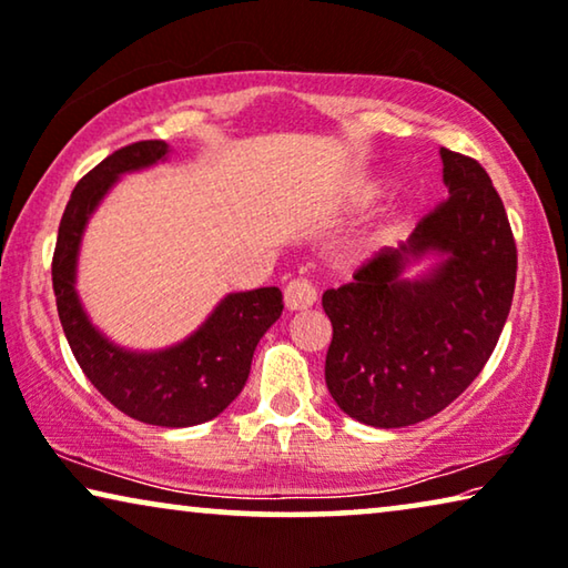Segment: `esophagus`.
<instances>
[{"label":"esophagus","instance_id":"esophagus-1","mask_svg":"<svg viewBox=\"0 0 568 568\" xmlns=\"http://www.w3.org/2000/svg\"><path fill=\"white\" fill-rule=\"evenodd\" d=\"M317 302V290L312 286L307 278H294V282L286 284L284 290V304L290 312L307 310Z\"/></svg>","mask_w":568,"mask_h":568}]
</instances>
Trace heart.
I'll use <instances>...</instances> for the list:
<instances>
[{"label":"heart","mask_w":568,"mask_h":568,"mask_svg":"<svg viewBox=\"0 0 568 568\" xmlns=\"http://www.w3.org/2000/svg\"><path fill=\"white\" fill-rule=\"evenodd\" d=\"M379 194H382V186L379 184H368L361 196H364V200H376V196H379Z\"/></svg>","instance_id":"1"}]
</instances>
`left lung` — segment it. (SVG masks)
Segmentation results:
<instances>
[{"instance_id":"obj_1","label":"left lung","mask_w":568,"mask_h":568,"mask_svg":"<svg viewBox=\"0 0 568 568\" xmlns=\"http://www.w3.org/2000/svg\"><path fill=\"white\" fill-rule=\"evenodd\" d=\"M440 161L448 200L323 294L327 392L372 427L446 409L489 361L513 304L517 248L497 189L474 159L440 148Z\"/></svg>"}]
</instances>
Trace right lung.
Wrapping results in <instances>:
<instances>
[{
  "mask_svg": "<svg viewBox=\"0 0 568 568\" xmlns=\"http://www.w3.org/2000/svg\"><path fill=\"white\" fill-rule=\"evenodd\" d=\"M169 153L163 141L125 145L81 179L61 217L53 292L81 372L120 413L148 425L192 427L217 417L243 392L253 351L282 317V292L276 286L230 292L192 335L159 351H133L106 338L77 292L81 241L97 207L122 176L151 169Z\"/></svg>",
  "mask_w": 568,
  "mask_h": 568,
  "instance_id": "1",
  "label": "right lung"
}]
</instances>
